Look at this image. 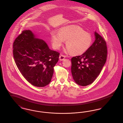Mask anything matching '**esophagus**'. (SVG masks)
Instances as JSON below:
<instances>
[{"mask_svg": "<svg viewBox=\"0 0 123 123\" xmlns=\"http://www.w3.org/2000/svg\"><path fill=\"white\" fill-rule=\"evenodd\" d=\"M65 58V56L63 55H62V54L60 55L59 56V60H60V61H63V60H64Z\"/></svg>", "mask_w": 123, "mask_h": 123, "instance_id": "1", "label": "esophagus"}]
</instances>
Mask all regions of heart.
I'll list each match as a JSON object with an SVG mask.
<instances>
[{
  "label": "heart",
  "mask_w": 123,
  "mask_h": 123,
  "mask_svg": "<svg viewBox=\"0 0 123 123\" xmlns=\"http://www.w3.org/2000/svg\"><path fill=\"white\" fill-rule=\"evenodd\" d=\"M66 40V53H71L78 55L86 52L92 43L91 35L84 31L81 27L71 25L61 28L59 34L53 31L51 34L50 41L53 48L58 50Z\"/></svg>",
  "instance_id": "b5f03b06"
}]
</instances>
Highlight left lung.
Wrapping results in <instances>:
<instances>
[{"label":"left lung","instance_id":"left-lung-1","mask_svg":"<svg viewBox=\"0 0 123 123\" xmlns=\"http://www.w3.org/2000/svg\"><path fill=\"white\" fill-rule=\"evenodd\" d=\"M94 34L95 41L88 50L71 59L73 78L76 83L82 86L93 82L106 60L107 51L105 41L96 32Z\"/></svg>","mask_w":123,"mask_h":123}]
</instances>
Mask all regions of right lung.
Instances as JSON below:
<instances>
[{"instance_id": "1", "label": "right lung", "mask_w": 123, "mask_h": 123, "mask_svg": "<svg viewBox=\"0 0 123 123\" xmlns=\"http://www.w3.org/2000/svg\"><path fill=\"white\" fill-rule=\"evenodd\" d=\"M13 53L19 70L29 83L43 87L50 82L59 53L45 41L31 30H24L14 42Z\"/></svg>"}]
</instances>
